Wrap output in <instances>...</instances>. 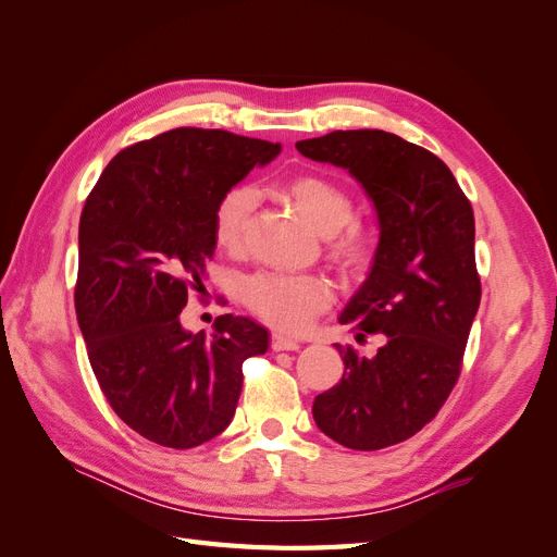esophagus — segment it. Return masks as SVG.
<instances>
[{"mask_svg": "<svg viewBox=\"0 0 557 557\" xmlns=\"http://www.w3.org/2000/svg\"><path fill=\"white\" fill-rule=\"evenodd\" d=\"M272 348L274 350H297L299 348V342L293 339V336H285L281 332H274L272 334Z\"/></svg>", "mask_w": 557, "mask_h": 557, "instance_id": "1", "label": "esophagus"}]
</instances>
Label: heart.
I'll return each mask as SVG.
<instances>
[{
  "label": "heart",
  "mask_w": 557,
  "mask_h": 557,
  "mask_svg": "<svg viewBox=\"0 0 557 557\" xmlns=\"http://www.w3.org/2000/svg\"><path fill=\"white\" fill-rule=\"evenodd\" d=\"M283 193L301 218L323 234L327 258L344 276H362L372 269L379 256V234L372 225L356 221V201L339 183L301 174L285 183ZM252 209L256 193L250 188H232L213 209L215 246L232 258L246 250ZM242 297L269 325L301 332L332 305V285L323 276L258 274L244 283Z\"/></svg>",
  "instance_id": "1"
}]
</instances>
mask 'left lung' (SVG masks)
I'll list each match as a JSON object with an SVG mask.
<instances>
[{
  "label": "left lung",
  "instance_id": "8db88e82",
  "mask_svg": "<svg viewBox=\"0 0 557 557\" xmlns=\"http://www.w3.org/2000/svg\"><path fill=\"white\" fill-rule=\"evenodd\" d=\"M315 162L344 166L372 197L379 256L339 323L383 334L374 358L334 344L344 376L313 399V420L352 450L407 442L440 413L458 383L481 305L474 211L448 166L383 129H336L297 141Z\"/></svg>",
  "mask_w": 557,
  "mask_h": 557
}]
</instances>
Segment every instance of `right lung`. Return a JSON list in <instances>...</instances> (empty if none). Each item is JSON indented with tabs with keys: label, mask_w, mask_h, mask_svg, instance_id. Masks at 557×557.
<instances>
[{
	"label": "right lung",
	"mask_w": 557,
	"mask_h": 557,
	"mask_svg": "<svg viewBox=\"0 0 557 557\" xmlns=\"http://www.w3.org/2000/svg\"><path fill=\"white\" fill-rule=\"evenodd\" d=\"M281 146L225 129L176 127L123 148L95 183L78 225L74 305L99 387L125 425L166 448H195L237 411L244 360L269 334L225 313L185 332L190 290H205L213 209Z\"/></svg>",
	"instance_id": "right-lung-1"
}]
</instances>
